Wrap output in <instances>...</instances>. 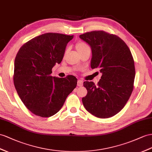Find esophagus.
I'll return each mask as SVG.
<instances>
[{
  "label": "esophagus",
  "instance_id": "obj_1",
  "mask_svg": "<svg viewBox=\"0 0 152 152\" xmlns=\"http://www.w3.org/2000/svg\"><path fill=\"white\" fill-rule=\"evenodd\" d=\"M83 81L82 80H79L78 81H77V85L78 87H81L83 85Z\"/></svg>",
  "mask_w": 152,
  "mask_h": 152
}]
</instances>
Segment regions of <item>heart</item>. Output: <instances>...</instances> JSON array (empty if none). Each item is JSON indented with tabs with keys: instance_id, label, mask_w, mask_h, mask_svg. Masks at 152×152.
Wrapping results in <instances>:
<instances>
[{
	"instance_id": "heart-1",
	"label": "heart",
	"mask_w": 152,
	"mask_h": 152,
	"mask_svg": "<svg viewBox=\"0 0 152 152\" xmlns=\"http://www.w3.org/2000/svg\"><path fill=\"white\" fill-rule=\"evenodd\" d=\"M76 49L77 53L80 54L81 52H82L83 50L87 49H90V48H89V46L86 44V43L83 42H77L76 45Z\"/></svg>"
}]
</instances>
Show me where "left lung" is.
<instances>
[{
    "instance_id": "obj_1",
    "label": "left lung",
    "mask_w": 152,
    "mask_h": 152,
    "mask_svg": "<svg viewBox=\"0 0 152 152\" xmlns=\"http://www.w3.org/2000/svg\"><path fill=\"white\" fill-rule=\"evenodd\" d=\"M80 38L91 48V68L99 69L102 73L97 85L84 81L87 94L82 98L83 104L97 118H110L123 109L133 91V56L122 39L104 31L87 32Z\"/></svg>"
}]
</instances>
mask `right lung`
Segmentation results:
<instances>
[{
	"label": "right lung",
	"mask_w": 152,
	"mask_h": 152,
	"mask_svg": "<svg viewBox=\"0 0 152 152\" xmlns=\"http://www.w3.org/2000/svg\"><path fill=\"white\" fill-rule=\"evenodd\" d=\"M73 35L48 33L27 42L15 60L13 82L18 95L33 114L50 117L63 107L77 85L72 75L50 76L56 63L60 64L68 42Z\"/></svg>",
	"instance_id": "1"
}]
</instances>
